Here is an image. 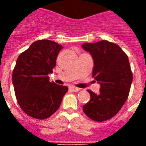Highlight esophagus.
<instances>
[{
    "instance_id": "esophagus-1",
    "label": "esophagus",
    "mask_w": 146,
    "mask_h": 146,
    "mask_svg": "<svg viewBox=\"0 0 146 146\" xmlns=\"http://www.w3.org/2000/svg\"><path fill=\"white\" fill-rule=\"evenodd\" d=\"M69 90L72 91L73 92H77V91H80V88L75 87V86H70V87H69Z\"/></svg>"
}]
</instances>
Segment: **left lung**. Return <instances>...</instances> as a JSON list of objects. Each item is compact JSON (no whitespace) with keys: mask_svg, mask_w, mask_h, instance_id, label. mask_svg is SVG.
<instances>
[{"mask_svg":"<svg viewBox=\"0 0 146 146\" xmlns=\"http://www.w3.org/2000/svg\"><path fill=\"white\" fill-rule=\"evenodd\" d=\"M82 47L92 55V76L101 86L97 94L88 90L91 99L82 109L91 120L102 122L114 117L128 98L133 78L129 61L118 44L107 40Z\"/></svg>","mask_w":146,"mask_h":146,"instance_id":"8db88e82","label":"left lung"}]
</instances>
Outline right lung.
<instances>
[{"instance_id":"add662e5","label":"right lung","mask_w":146,"mask_h":146,"mask_svg":"<svg viewBox=\"0 0 146 146\" xmlns=\"http://www.w3.org/2000/svg\"><path fill=\"white\" fill-rule=\"evenodd\" d=\"M61 45L50 40H38L20 53L12 72L18 104L27 115L46 119L57 111L68 91L66 86L50 82Z\"/></svg>"}]
</instances>
